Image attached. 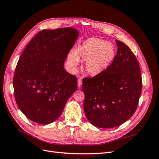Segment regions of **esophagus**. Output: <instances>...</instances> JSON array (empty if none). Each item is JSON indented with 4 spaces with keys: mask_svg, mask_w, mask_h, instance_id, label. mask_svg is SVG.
I'll list each match as a JSON object with an SVG mask.
<instances>
[{
    "mask_svg": "<svg viewBox=\"0 0 159 159\" xmlns=\"http://www.w3.org/2000/svg\"><path fill=\"white\" fill-rule=\"evenodd\" d=\"M81 85H82V81H81V79H78V87L80 88Z\"/></svg>",
    "mask_w": 159,
    "mask_h": 159,
    "instance_id": "1",
    "label": "esophagus"
}]
</instances>
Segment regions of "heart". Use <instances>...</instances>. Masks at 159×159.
Segmentation results:
<instances>
[{
  "instance_id": "b5f03b06",
  "label": "heart",
  "mask_w": 159,
  "mask_h": 159,
  "mask_svg": "<svg viewBox=\"0 0 159 159\" xmlns=\"http://www.w3.org/2000/svg\"><path fill=\"white\" fill-rule=\"evenodd\" d=\"M116 48L111 43L97 38H90L71 52L68 63L75 68L79 60H86L85 70L91 75L103 73L113 63L116 56Z\"/></svg>"
}]
</instances>
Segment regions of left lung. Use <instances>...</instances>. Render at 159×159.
Returning a JSON list of instances; mask_svg holds the SVG:
<instances>
[{
  "instance_id": "obj_1",
  "label": "left lung",
  "mask_w": 159,
  "mask_h": 159,
  "mask_svg": "<svg viewBox=\"0 0 159 159\" xmlns=\"http://www.w3.org/2000/svg\"><path fill=\"white\" fill-rule=\"evenodd\" d=\"M113 63L103 73L83 79L84 109L93 125L103 129L119 126L131 118L142 91V78L137 57L129 48L116 40Z\"/></svg>"
}]
</instances>
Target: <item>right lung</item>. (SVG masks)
Listing matches in <instances>:
<instances>
[{"label":"right lung","mask_w":159,"mask_h":159,"mask_svg":"<svg viewBox=\"0 0 159 159\" xmlns=\"http://www.w3.org/2000/svg\"><path fill=\"white\" fill-rule=\"evenodd\" d=\"M78 35L71 27L42 30L21 54L13 78L14 98L31 121L42 125L55 121L77 90L78 79L64 64Z\"/></svg>","instance_id":"1"}]
</instances>
